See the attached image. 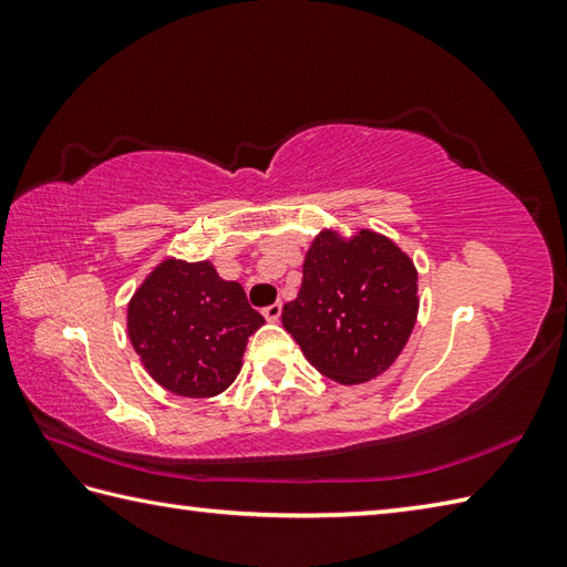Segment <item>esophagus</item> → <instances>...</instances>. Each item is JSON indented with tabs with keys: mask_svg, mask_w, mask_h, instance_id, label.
<instances>
[{
	"mask_svg": "<svg viewBox=\"0 0 567 567\" xmlns=\"http://www.w3.org/2000/svg\"><path fill=\"white\" fill-rule=\"evenodd\" d=\"M280 315H282V305L280 302H275V305L262 309V317L268 319V321H277V319H280Z\"/></svg>",
	"mask_w": 567,
	"mask_h": 567,
	"instance_id": "esophagus-1",
	"label": "esophagus"
}]
</instances>
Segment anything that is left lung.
<instances>
[{
	"mask_svg": "<svg viewBox=\"0 0 567 567\" xmlns=\"http://www.w3.org/2000/svg\"><path fill=\"white\" fill-rule=\"evenodd\" d=\"M302 287L282 327L321 375L363 384L382 375L409 341L419 315L414 260L372 228L343 236L323 228L307 250Z\"/></svg>",
	"mask_w": 567,
	"mask_h": 567,
	"instance_id": "8db88e82",
	"label": "left lung"
}]
</instances>
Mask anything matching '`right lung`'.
<instances>
[{
    "label": "right lung",
    "instance_id": "right-lung-1",
    "mask_svg": "<svg viewBox=\"0 0 567 567\" xmlns=\"http://www.w3.org/2000/svg\"><path fill=\"white\" fill-rule=\"evenodd\" d=\"M265 319L244 287L221 280L209 260L165 258L146 275L126 329L148 375L179 396H216L244 365L248 336Z\"/></svg>",
    "mask_w": 567,
    "mask_h": 567
}]
</instances>
